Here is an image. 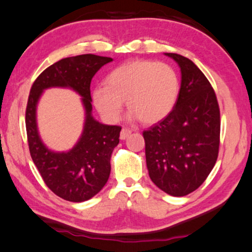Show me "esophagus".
Listing matches in <instances>:
<instances>
[{"label":"esophagus","instance_id":"obj_1","mask_svg":"<svg viewBox=\"0 0 252 252\" xmlns=\"http://www.w3.org/2000/svg\"><path fill=\"white\" fill-rule=\"evenodd\" d=\"M130 134H131V130L127 129V127H125V129L121 130V133H120V139H121V140H126V139L129 137Z\"/></svg>","mask_w":252,"mask_h":252}]
</instances>
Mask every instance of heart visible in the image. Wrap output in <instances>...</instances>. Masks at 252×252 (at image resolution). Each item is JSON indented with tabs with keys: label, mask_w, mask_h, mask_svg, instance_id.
<instances>
[{
	"label": "heart",
	"mask_w": 252,
	"mask_h": 252,
	"mask_svg": "<svg viewBox=\"0 0 252 252\" xmlns=\"http://www.w3.org/2000/svg\"><path fill=\"white\" fill-rule=\"evenodd\" d=\"M106 86L93 91V102L99 114L117 122L123 102L131 120L150 126L171 113L179 95V78L173 67L153 61H132L117 67L106 77Z\"/></svg>",
	"instance_id": "obj_1"
}]
</instances>
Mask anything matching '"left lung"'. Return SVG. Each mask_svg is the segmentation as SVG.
Masks as SVG:
<instances>
[{
  "mask_svg": "<svg viewBox=\"0 0 252 252\" xmlns=\"http://www.w3.org/2000/svg\"><path fill=\"white\" fill-rule=\"evenodd\" d=\"M181 68V90L171 113L143 131L151 181L171 196H185L202 185L217 162L220 110L201 69L184 56L165 53Z\"/></svg>",
  "mask_w": 252,
  "mask_h": 252,
  "instance_id": "left-lung-1",
  "label": "left lung"
}]
</instances>
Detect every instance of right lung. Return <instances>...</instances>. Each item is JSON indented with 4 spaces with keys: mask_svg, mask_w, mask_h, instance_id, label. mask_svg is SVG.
<instances>
[{
    "mask_svg": "<svg viewBox=\"0 0 252 252\" xmlns=\"http://www.w3.org/2000/svg\"><path fill=\"white\" fill-rule=\"evenodd\" d=\"M113 59L79 55L55 63L39 75L31 87L26 112V126L31 158L46 185L69 202H84L95 196L110 177L111 155L118 146L121 126H107L92 114L91 82L94 75ZM69 88L77 93L86 112L81 137L71 150L55 152L39 137L36 107L48 88Z\"/></svg>",
    "mask_w": 252,
    "mask_h": 252,
    "instance_id": "right-lung-1",
    "label": "right lung"
}]
</instances>
